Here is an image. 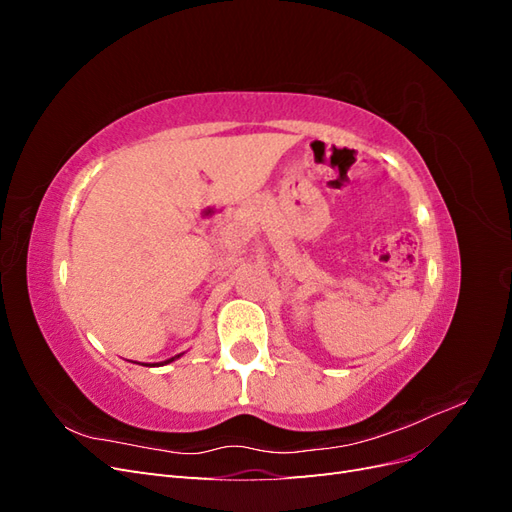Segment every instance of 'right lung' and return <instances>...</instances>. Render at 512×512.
I'll list each match as a JSON object with an SVG mask.
<instances>
[{
    "label": "right lung",
    "mask_w": 512,
    "mask_h": 512,
    "mask_svg": "<svg viewBox=\"0 0 512 512\" xmlns=\"http://www.w3.org/2000/svg\"><path fill=\"white\" fill-rule=\"evenodd\" d=\"M177 356H179V354H177ZM177 356H173V359H168V361H166V363H170V361H175V359H177Z\"/></svg>",
    "instance_id": "obj_1"
}]
</instances>
